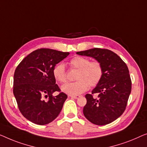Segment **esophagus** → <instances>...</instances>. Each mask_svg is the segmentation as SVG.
I'll return each mask as SVG.
<instances>
[{
	"label": "esophagus",
	"instance_id": "obj_1",
	"mask_svg": "<svg viewBox=\"0 0 147 147\" xmlns=\"http://www.w3.org/2000/svg\"><path fill=\"white\" fill-rule=\"evenodd\" d=\"M71 97V98H75V99H76V98H78L80 97V96L79 95H71V96H70Z\"/></svg>",
	"mask_w": 147,
	"mask_h": 147
}]
</instances>
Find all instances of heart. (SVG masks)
I'll return each mask as SVG.
<instances>
[{
    "instance_id": "b5f03b06",
    "label": "heart",
    "mask_w": 147,
    "mask_h": 147,
    "mask_svg": "<svg viewBox=\"0 0 147 147\" xmlns=\"http://www.w3.org/2000/svg\"><path fill=\"white\" fill-rule=\"evenodd\" d=\"M71 68L78 70L75 82H69L62 86V90L69 95H78L86 91L89 86L94 87L102 80L104 71L98 61H90V59L81 56H76L69 61ZM55 79L60 83L67 81L65 67L63 63L57 64L53 70Z\"/></svg>"
}]
</instances>
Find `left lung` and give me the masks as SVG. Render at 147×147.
Masks as SVG:
<instances>
[{
  "instance_id": "8db88e82",
  "label": "left lung",
  "mask_w": 147,
  "mask_h": 147,
  "mask_svg": "<svg viewBox=\"0 0 147 147\" xmlns=\"http://www.w3.org/2000/svg\"><path fill=\"white\" fill-rule=\"evenodd\" d=\"M94 58L103 67L100 83L86 94L83 114L90 123L105 125L123 115L131 92L132 82L127 65L117 54L109 49L94 48L77 52Z\"/></svg>"
}]
</instances>
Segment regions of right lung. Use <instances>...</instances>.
I'll return each mask as SVG.
<instances>
[{
	"mask_svg": "<svg viewBox=\"0 0 147 147\" xmlns=\"http://www.w3.org/2000/svg\"><path fill=\"white\" fill-rule=\"evenodd\" d=\"M69 53L40 49L26 56L14 71L13 93L21 114L32 123L45 125L53 121L67 95L56 84L53 68ZM60 92L54 97V92ZM49 97L48 101L44 98Z\"/></svg>",
	"mask_w": 147,
	"mask_h": 147,
	"instance_id": "1",
	"label": "right lung"
}]
</instances>
